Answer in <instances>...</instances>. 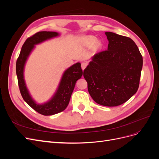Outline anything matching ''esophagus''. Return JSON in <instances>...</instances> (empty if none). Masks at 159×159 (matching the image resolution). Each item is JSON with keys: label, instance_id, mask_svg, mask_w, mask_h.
I'll use <instances>...</instances> for the list:
<instances>
[{"label": "esophagus", "instance_id": "esophagus-1", "mask_svg": "<svg viewBox=\"0 0 159 159\" xmlns=\"http://www.w3.org/2000/svg\"><path fill=\"white\" fill-rule=\"evenodd\" d=\"M87 65H88V64L86 63V62H82V63H81V69L84 70L86 68Z\"/></svg>", "mask_w": 159, "mask_h": 159}]
</instances>
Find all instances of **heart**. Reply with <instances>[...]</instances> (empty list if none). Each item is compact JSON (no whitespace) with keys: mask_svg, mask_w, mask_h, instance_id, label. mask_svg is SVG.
Returning <instances> with one entry per match:
<instances>
[{"mask_svg":"<svg viewBox=\"0 0 159 159\" xmlns=\"http://www.w3.org/2000/svg\"><path fill=\"white\" fill-rule=\"evenodd\" d=\"M80 43L83 46L87 48H89L93 44V48L94 50H98L102 47V43L99 41H95V37L92 36H87L81 38Z\"/></svg>","mask_w":159,"mask_h":159,"instance_id":"1","label":"heart"}]
</instances>
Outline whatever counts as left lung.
Wrapping results in <instances>:
<instances>
[{"instance_id": "left-lung-1", "label": "left lung", "mask_w": 159, "mask_h": 159, "mask_svg": "<svg viewBox=\"0 0 159 159\" xmlns=\"http://www.w3.org/2000/svg\"><path fill=\"white\" fill-rule=\"evenodd\" d=\"M107 50L95 54L84 71L91 97L102 105L115 107L126 102L138 90L143 57L131 38L105 33Z\"/></svg>"}]
</instances>
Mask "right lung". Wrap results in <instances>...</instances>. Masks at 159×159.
I'll use <instances>...</instances> for the list:
<instances>
[{"label":"right lung","mask_w":159,"mask_h":159,"mask_svg":"<svg viewBox=\"0 0 159 159\" xmlns=\"http://www.w3.org/2000/svg\"><path fill=\"white\" fill-rule=\"evenodd\" d=\"M57 36H59V34L56 32L42 31L36 33L24 43L16 61V71L22 97L33 109L43 115H52L63 111L69 104L77 80L80 79L83 75L81 64L78 62L64 71L58 88L48 102L43 104H37L32 98L24 79L26 61L35 45Z\"/></svg>","instance_id":"obj_1"}]
</instances>
